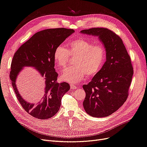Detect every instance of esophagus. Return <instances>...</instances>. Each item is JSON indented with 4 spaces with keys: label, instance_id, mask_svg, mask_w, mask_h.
Here are the masks:
<instances>
[{
    "label": "esophagus",
    "instance_id": "esophagus-1",
    "mask_svg": "<svg viewBox=\"0 0 147 147\" xmlns=\"http://www.w3.org/2000/svg\"><path fill=\"white\" fill-rule=\"evenodd\" d=\"M70 88H71V89H75L76 88V86L74 85L71 84V85H70Z\"/></svg>",
    "mask_w": 147,
    "mask_h": 147
}]
</instances>
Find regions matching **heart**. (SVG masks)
<instances>
[{"instance_id": "1", "label": "heart", "mask_w": 147, "mask_h": 147, "mask_svg": "<svg viewBox=\"0 0 147 147\" xmlns=\"http://www.w3.org/2000/svg\"><path fill=\"white\" fill-rule=\"evenodd\" d=\"M70 56L76 58L74 67L65 69L61 75L63 80L76 84L84 79L96 76L106 60L107 51L103 44H95L84 38L71 41L68 49L60 44L53 52V59L59 67H66Z\"/></svg>"}]
</instances>
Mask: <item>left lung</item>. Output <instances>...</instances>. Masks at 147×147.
<instances>
[{"instance_id":"left-lung-1","label":"left lung","mask_w":147,"mask_h":147,"mask_svg":"<svg viewBox=\"0 0 147 147\" xmlns=\"http://www.w3.org/2000/svg\"><path fill=\"white\" fill-rule=\"evenodd\" d=\"M81 32L98 36L106 49V61L100 71L87 85L83 102L89 115L105 117L117 111L126 101L133 75L131 59L122 39L104 28L82 30Z\"/></svg>"}]
</instances>
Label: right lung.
<instances>
[{
	"mask_svg": "<svg viewBox=\"0 0 147 147\" xmlns=\"http://www.w3.org/2000/svg\"><path fill=\"white\" fill-rule=\"evenodd\" d=\"M74 30L72 29H45L35 33L18 48L12 58L9 78L18 101L31 116L40 119L52 118L58 112L62 97L69 89L67 82H57L58 74L55 71L53 52ZM24 66H34L45 79V92L42 103L38 106L24 101L18 93L15 80Z\"/></svg>",
	"mask_w": 147,
	"mask_h": 147,
	"instance_id": "1",
	"label": "right lung"
}]
</instances>
